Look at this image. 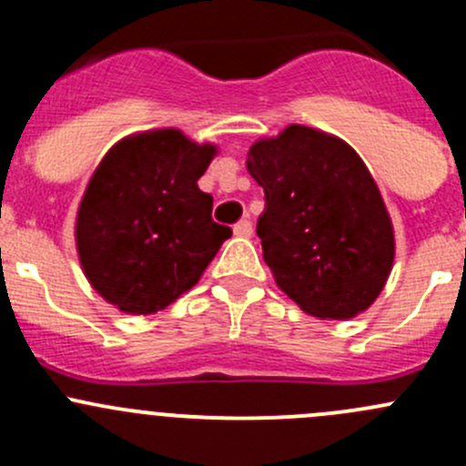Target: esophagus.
Instances as JSON below:
<instances>
[{
  "label": "esophagus",
  "mask_w": 466,
  "mask_h": 466,
  "mask_svg": "<svg viewBox=\"0 0 466 466\" xmlns=\"http://www.w3.org/2000/svg\"><path fill=\"white\" fill-rule=\"evenodd\" d=\"M234 234H237V237H243V238L252 237V223H250V220H248V218L238 220V223L234 225Z\"/></svg>",
  "instance_id": "34e87169"
}]
</instances>
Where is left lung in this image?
Returning <instances> with one entry per match:
<instances>
[{
    "mask_svg": "<svg viewBox=\"0 0 466 466\" xmlns=\"http://www.w3.org/2000/svg\"><path fill=\"white\" fill-rule=\"evenodd\" d=\"M246 167L266 194L257 234L277 286L322 320L372 307L392 270L394 229L359 153L293 124L252 144Z\"/></svg>",
    "mask_w": 466,
    "mask_h": 466,
    "instance_id": "obj_1",
    "label": "left lung"
}]
</instances>
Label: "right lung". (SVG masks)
<instances>
[{
	"instance_id": "obj_1",
	"label": "right lung",
	"mask_w": 466,
	"mask_h": 466,
	"mask_svg": "<svg viewBox=\"0 0 466 466\" xmlns=\"http://www.w3.org/2000/svg\"><path fill=\"white\" fill-rule=\"evenodd\" d=\"M214 155V144L176 128L130 135L107 150L76 214L78 259L106 302L148 316L198 284L232 237L198 189Z\"/></svg>"
}]
</instances>
